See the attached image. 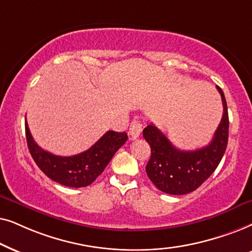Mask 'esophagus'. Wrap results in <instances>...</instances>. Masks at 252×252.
Returning a JSON list of instances; mask_svg holds the SVG:
<instances>
[{
    "label": "esophagus",
    "instance_id": "34e87169",
    "mask_svg": "<svg viewBox=\"0 0 252 252\" xmlns=\"http://www.w3.org/2000/svg\"><path fill=\"white\" fill-rule=\"evenodd\" d=\"M140 132H142V123H140V121L138 120H133L131 124H130V128H129L130 136L135 139L137 137H139Z\"/></svg>",
    "mask_w": 252,
    "mask_h": 252
}]
</instances>
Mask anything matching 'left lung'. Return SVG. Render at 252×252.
<instances>
[{
  "label": "left lung",
  "instance_id": "obj_1",
  "mask_svg": "<svg viewBox=\"0 0 252 252\" xmlns=\"http://www.w3.org/2000/svg\"><path fill=\"white\" fill-rule=\"evenodd\" d=\"M222 99V119L209 145L194 151L176 149L153 124L143 130L151 147L146 174L158 189L169 194H186L199 188L217 169L228 143L227 102L222 90L217 86Z\"/></svg>",
  "mask_w": 252,
  "mask_h": 252
}]
</instances>
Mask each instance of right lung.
<instances>
[{
  "label": "right lung",
  "mask_w": 252,
  "mask_h": 252,
  "mask_svg": "<svg viewBox=\"0 0 252 252\" xmlns=\"http://www.w3.org/2000/svg\"><path fill=\"white\" fill-rule=\"evenodd\" d=\"M26 140L36 166L50 180L70 188L87 187L103 172L114 154L128 139L126 132L109 130L85 152L71 157H60L47 152L34 142L25 122Z\"/></svg>",
  "instance_id": "add662e5"
}]
</instances>
